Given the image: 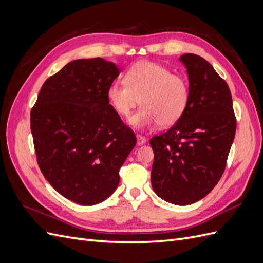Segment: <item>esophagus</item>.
Listing matches in <instances>:
<instances>
[{
  "mask_svg": "<svg viewBox=\"0 0 263 263\" xmlns=\"http://www.w3.org/2000/svg\"><path fill=\"white\" fill-rule=\"evenodd\" d=\"M146 141H147V139L144 136H141V135H137V145L138 146L145 145Z\"/></svg>",
  "mask_w": 263,
  "mask_h": 263,
  "instance_id": "34e87169",
  "label": "esophagus"
}]
</instances>
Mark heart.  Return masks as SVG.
Here are the masks:
<instances>
[{
    "mask_svg": "<svg viewBox=\"0 0 263 263\" xmlns=\"http://www.w3.org/2000/svg\"><path fill=\"white\" fill-rule=\"evenodd\" d=\"M107 100L115 113L125 118L130 116L140 102L142 107L129 119V124L136 128L157 123L169 127L185 112L190 87L184 78L173 74L164 66L140 61L127 70L125 81L114 80L108 85Z\"/></svg>",
    "mask_w": 263,
    "mask_h": 263,
    "instance_id": "obj_1",
    "label": "heart"
}]
</instances>
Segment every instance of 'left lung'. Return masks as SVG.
I'll use <instances>...</instances> for the list:
<instances>
[{"mask_svg":"<svg viewBox=\"0 0 263 263\" xmlns=\"http://www.w3.org/2000/svg\"><path fill=\"white\" fill-rule=\"evenodd\" d=\"M180 60L187 70L190 100L179 121L150 139L151 185L162 200L190 205L208 195L224 173L236 116L229 87L211 63L194 53Z\"/></svg>","mask_w":263,"mask_h":263,"instance_id":"left-lung-1","label":"left lung"}]
</instances>
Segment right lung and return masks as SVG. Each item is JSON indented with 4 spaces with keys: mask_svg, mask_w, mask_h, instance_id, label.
Masks as SVG:
<instances>
[{
    "mask_svg": "<svg viewBox=\"0 0 263 263\" xmlns=\"http://www.w3.org/2000/svg\"><path fill=\"white\" fill-rule=\"evenodd\" d=\"M118 74L114 63L102 58L73 60L47 79L31 108L39 169L77 204L95 205L112 195L136 145L135 133L107 100Z\"/></svg>",
    "mask_w": 263,
    "mask_h": 263,
    "instance_id": "1",
    "label": "right lung"
}]
</instances>
